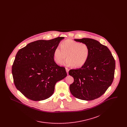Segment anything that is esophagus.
I'll list each match as a JSON object with an SVG mask.
<instances>
[{
  "label": "esophagus",
  "mask_w": 127,
  "mask_h": 127,
  "mask_svg": "<svg viewBox=\"0 0 127 127\" xmlns=\"http://www.w3.org/2000/svg\"><path fill=\"white\" fill-rule=\"evenodd\" d=\"M66 73H67V74L68 75V71H69V69L67 68H66Z\"/></svg>",
  "instance_id": "1"
}]
</instances>
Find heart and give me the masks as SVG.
I'll list each match as a JSON object with an SVG mask.
<instances>
[{"label":"heart","mask_w":127,"mask_h":127,"mask_svg":"<svg viewBox=\"0 0 127 127\" xmlns=\"http://www.w3.org/2000/svg\"><path fill=\"white\" fill-rule=\"evenodd\" d=\"M90 55V48L87 44L68 39L61 43L60 48L55 49L53 59L56 63L61 64L66 57V66L79 68L86 64Z\"/></svg>","instance_id":"1"}]
</instances>
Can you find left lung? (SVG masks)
Listing matches in <instances>:
<instances>
[{"mask_svg":"<svg viewBox=\"0 0 127 127\" xmlns=\"http://www.w3.org/2000/svg\"><path fill=\"white\" fill-rule=\"evenodd\" d=\"M74 40L87 44L91 55L84 66L69 71V75L74 78L73 83L69 86L70 91L77 98L94 100L101 96L112 84L115 60L108 47L96 40L83 38Z\"/></svg>","mask_w":127,"mask_h":127,"instance_id":"left-lung-1","label":"left lung"}]
</instances>
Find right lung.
I'll use <instances>...</instances> for the list:
<instances>
[{"label":"right lung","mask_w":127,"mask_h":127,"mask_svg":"<svg viewBox=\"0 0 127 127\" xmlns=\"http://www.w3.org/2000/svg\"><path fill=\"white\" fill-rule=\"evenodd\" d=\"M64 37L39 40L19 49L12 67L14 84L28 98L45 100L54 93L56 83L67 75L65 68L58 66L53 52Z\"/></svg>","instance_id":"add662e5"}]
</instances>
